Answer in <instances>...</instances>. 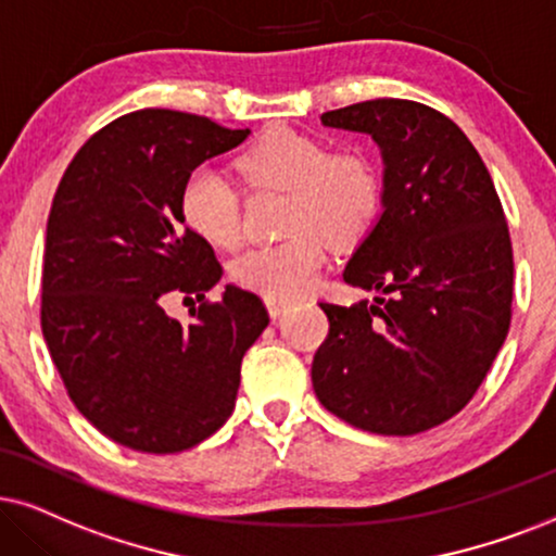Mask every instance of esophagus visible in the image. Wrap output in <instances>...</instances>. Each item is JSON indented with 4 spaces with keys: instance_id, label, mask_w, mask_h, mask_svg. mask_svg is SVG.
I'll list each match as a JSON object with an SVG mask.
<instances>
[{
    "instance_id": "34e87169",
    "label": "esophagus",
    "mask_w": 556,
    "mask_h": 556,
    "mask_svg": "<svg viewBox=\"0 0 556 556\" xmlns=\"http://www.w3.org/2000/svg\"><path fill=\"white\" fill-rule=\"evenodd\" d=\"M287 307H290V302H282V300H271L266 298V311H269L271 318H279V315L287 313Z\"/></svg>"
}]
</instances>
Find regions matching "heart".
<instances>
[{"label":"heart","mask_w":556,"mask_h":556,"mask_svg":"<svg viewBox=\"0 0 556 556\" xmlns=\"http://www.w3.org/2000/svg\"><path fill=\"white\" fill-rule=\"evenodd\" d=\"M243 174L258 187L292 194L282 243L243 251L230 266L245 290L271 300H294L318 282L326 266V236L346 245L369 228L379 207V179L362 153H333L326 140L287 125L269 128L241 156ZM179 207L194 233L215 245L241 241V197L215 166L202 164L181 185Z\"/></svg>","instance_id":"b5f03b06"}]
</instances>
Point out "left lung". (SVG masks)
<instances>
[{
	"instance_id": "left-lung-1",
	"label": "left lung",
	"mask_w": 556,
	"mask_h": 556,
	"mask_svg": "<svg viewBox=\"0 0 556 556\" xmlns=\"http://www.w3.org/2000/svg\"><path fill=\"white\" fill-rule=\"evenodd\" d=\"M320 123L371 136L384 168L382 213L343 269V282L377 298L320 302L330 330L313 390L362 431H428L472 400L508 336L513 249L501 200L469 138L426 104L369 100Z\"/></svg>"
}]
</instances>
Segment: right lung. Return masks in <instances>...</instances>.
<instances>
[{"mask_svg": "<svg viewBox=\"0 0 556 556\" xmlns=\"http://www.w3.org/2000/svg\"><path fill=\"white\" fill-rule=\"evenodd\" d=\"M207 117L138 110L81 146L46 230L40 326L68 397L97 431L149 454L185 452L230 418L241 359L269 313L226 285L189 323L164 294L205 300L223 269L213 245L185 228L189 172L249 138Z\"/></svg>", "mask_w": 556, "mask_h": 556, "instance_id": "right-lung-1", "label": "right lung"}]
</instances>
